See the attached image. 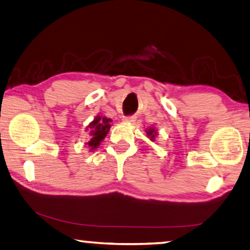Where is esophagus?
<instances>
[{"instance_id": "34e87169", "label": "esophagus", "mask_w": 250, "mask_h": 250, "mask_svg": "<svg viewBox=\"0 0 250 250\" xmlns=\"http://www.w3.org/2000/svg\"><path fill=\"white\" fill-rule=\"evenodd\" d=\"M123 121L126 123H133L135 122V116H124L123 117Z\"/></svg>"}]
</instances>
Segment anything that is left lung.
Returning <instances> with one entry per match:
<instances>
[{
  "label": "left lung",
  "mask_w": 250,
  "mask_h": 250,
  "mask_svg": "<svg viewBox=\"0 0 250 250\" xmlns=\"http://www.w3.org/2000/svg\"><path fill=\"white\" fill-rule=\"evenodd\" d=\"M156 134H157V132L156 130L153 128V127H151V128H148L147 130H146V135H147V137L149 138V140H151L152 142L153 141H155V136H156Z\"/></svg>",
  "instance_id": "1"
}]
</instances>
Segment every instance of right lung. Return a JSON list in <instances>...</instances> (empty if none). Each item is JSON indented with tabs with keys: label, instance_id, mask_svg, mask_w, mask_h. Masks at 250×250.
I'll list each match as a JSON object with an SVG mask.
<instances>
[{
	"label": "right lung",
	"instance_id": "obj_1",
	"mask_svg": "<svg viewBox=\"0 0 250 250\" xmlns=\"http://www.w3.org/2000/svg\"><path fill=\"white\" fill-rule=\"evenodd\" d=\"M110 122L112 120L107 117L97 116L95 120L88 125V128L90 129V141L87 142V146L89 149L97 148L101 144V142L106 137L110 128Z\"/></svg>",
	"mask_w": 250,
	"mask_h": 250
}]
</instances>
